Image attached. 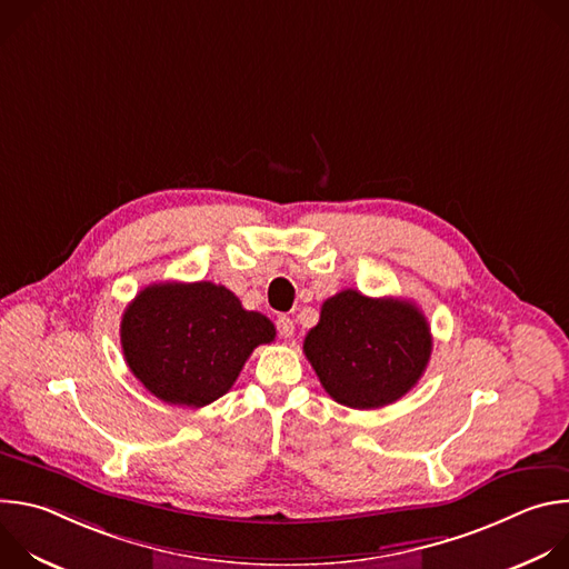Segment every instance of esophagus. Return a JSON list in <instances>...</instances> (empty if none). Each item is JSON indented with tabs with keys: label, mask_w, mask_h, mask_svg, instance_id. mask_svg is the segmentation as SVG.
I'll return each instance as SVG.
<instances>
[{
	"label": "esophagus",
	"mask_w": 569,
	"mask_h": 569,
	"mask_svg": "<svg viewBox=\"0 0 569 569\" xmlns=\"http://www.w3.org/2000/svg\"><path fill=\"white\" fill-rule=\"evenodd\" d=\"M277 331H279V336L281 338H292V333H295V323H292V319L290 317H286V315H281L279 319H277Z\"/></svg>",
	"instance_id": "1"
}]
</instances>
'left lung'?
<instances>
[{
    "mask_svg": "<svg viewBox=\"0 0 569 569\" xmlns=\"http://www.w3.org/2000/svg\"><path fill=\"white\" fill-rule=\"evenodd\" d=\"M303 353L333 400L378 410L423 376L432 353L430 323L412 301L342 290L321 303Z\"/></svg>",
    "mask_w": 569,
    "mask_h": 569,
    "instance_id": "8db88e82",
    "label": "left lung"
}]
</instances>
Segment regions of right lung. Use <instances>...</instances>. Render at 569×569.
I'll list each match as a JSON object with an SVG mask.
<instances>
[{
	"label": "right lung",
	"instance_id": "1",
	"mask_svg": "<svg viewBox=\"0 0 569 569\" xmlns=\"http://www.w3.org/2000/svg\"><path fill=\"white\" fill-rule=\"evenodd\" d=\"M274 323L211 281L152 283L121 317V349L134 378L159 400L204 408L231 389Z\"/></svg>",
	"mask_w": 569,
	"mask_h": 569
}]
</instances>
